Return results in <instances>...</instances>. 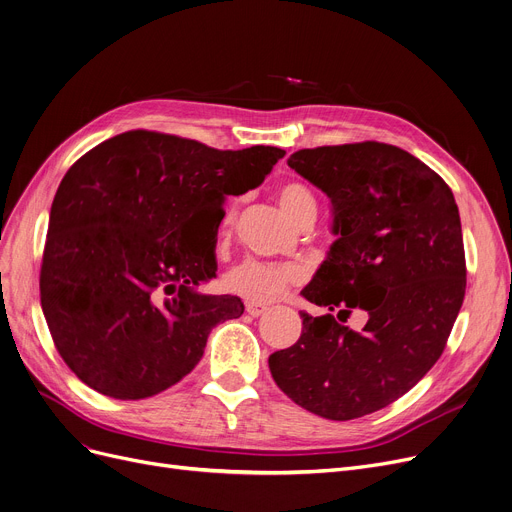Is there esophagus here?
<instances>
[{"mask_svg":"<svg viewBox=\"0 0 512 512\" xmlns=\"http://www.w3.org/2000/svg\"><path fill=\"white\" fill-rule=\"evenodd\" d=\"M265 311H267L265 305H257V303H249V305H247V313H249L251 317H259V315H263Z\"/></svg>","mask_w":512,"mask_h":512,"instance_id":"esophagus-1","label":"esophagus"}]
</instances>
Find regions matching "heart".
Returning a JSON list of instances; mask_svg holds the SVG:
<instances>
[{
    "label": "heart",
    "instance_id": "1",
    "mask_svg": "<svg viewBox=\"0 0 512 512\" xmlns=\"http://www.w3.org/2000/svg\"><path fill=\"white\" fill-rule=\"evenodd\" d=\"M278 203L280 207L290 215L292 222H303L307 215L317 213V201L309 188L301 182H284L278 188ZM236 220L234 209L226 215L224 228L220 240L226 242L232 226ZM305 278L303 270L294 263H270V261H255L249 259L245 263H240L238 267L226 276L224 286L228 292H232L234 297L245 299L249 303L265 305V303H274L282 299L284 294L292 288L301 284Z\"/></svg>",
    "mask_w": 512,
    "mask_h": 512
}]
</instances>
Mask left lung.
<instances>
[{
	"label": "left lung",
	"instance_id": "1",
	"mask_svg": "<svg viewBox=\"0 0 512 512\" xmlns=\"http://www.w3.org/2000/svg\"><path fill=\"white\" fill-rule=\"evenodd\" d=\"M288 166L330 197L338 238L301 292L326 313L301 311V338L270 371L299 407L357 419L407 394L444 351L467 286L459 207L432 168L386 143L301 149ZM353 310L368 315L361 331L341 324Z\"/></svg>",
	"mask_w": 512,
	"mask_h": 512
}]
</instances>
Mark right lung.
<instances>
[{"mask_svg":"<svg viewBox=\"0 0 512 512\" xmlns=\"http://www.w3.org/2000/svg\"><path fill=\"white\" fill-rule=\"evenodd\" d=\"M284 155L130 130L66 172L51 203L39 286L51 338L80 382L139 400L195 369L211 328L245 305L197 290L218 272V228L197 238L193 224L226 195L257 188ZM218 218L220 226L222 209Z\"/></svg>","mask_w":512,"mask_h":512,"instance_id":"1","label":"right lung"}]
</instances>
